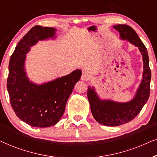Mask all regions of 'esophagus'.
<instances>
[{
  "label": "esophagus",
  "instance_id": "1",
  "mask_svg": "<svg viewBox=\"0 0 157 157\" xmlns=\"http://www.w3.org/2000/svg\"><path fill=\"white\" fill-rule=\"evenodd\" d=\"M90 78V74L89 72L83 71L82 73V76H81V80L83 81H88Z\"/></svg>",
  "mask_w": 157,
  "mask_h": 157
}]
</instances>
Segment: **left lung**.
<instances>
[{
    "mask_svg": "<svg viewBox=\"0 0 157 157\" xmlns=\"http://www.w3.org/2000/svg\"><path fill=\"white\" fill-rule=\"evenodd\" d=\"M113 29L119 31L121 40H127L140 51L143 59L142 79L134 98L127 102H118L110 99H101L94 86H88L87 96L91 113L96 121L107 126H117L126 124L139 114L149 99L151 82L149 56L144 45L137 33L129 25L118 24Z\"/></svg>",
    "mask_w": 157,
    "mask_h": 157,
    "instance_id": "8db88e82",
    "label": "left lung"
}]
</instances>
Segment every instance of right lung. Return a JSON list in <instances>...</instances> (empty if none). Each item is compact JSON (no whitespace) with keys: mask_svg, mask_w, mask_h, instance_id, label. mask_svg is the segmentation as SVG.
Segmentation results:
<instances>
[{"mask_svg":"<svg viewBox=\"0 0 157 157\" xmlns=\"http://www.w3.org/2000/svg\"><path fill=\"white\" fill-rule=\"evenodd\" d=\"M56 31L51 27H33L18 42L10 59L7 90L10 104L19 119L34 127H49L59 121L81 76V70L77 69L41 84L28 77L25 63L31 47L40 40L55 39Z\"/></svg>","mask_w":157,"mask_h":157,"instance_id":"1","label":"right lung"}]
</instances>
